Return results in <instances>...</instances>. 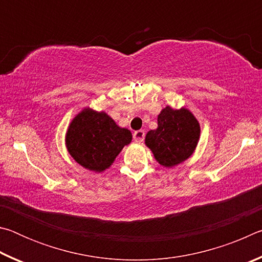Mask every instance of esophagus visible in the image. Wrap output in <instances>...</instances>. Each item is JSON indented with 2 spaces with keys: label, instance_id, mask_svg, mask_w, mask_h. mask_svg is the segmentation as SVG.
<instances>
[{
  "label": "esophagus",
  "instance_id": "esophagus-1",
  "mask_svg": "<svg viewBox=\"0 0 262 262\" xmlns=\"http://www.w3.org/2000/svg\"><path fill=\"white\" fill-rule=\"evenodd\" d=\"M144 130H136L134 132V134H133V137H134V141L137 142V143H140V142H142L144 140Z\"/></svg>",
  "mask_w": 262,
  "mask_h": 262
}]
</instances>
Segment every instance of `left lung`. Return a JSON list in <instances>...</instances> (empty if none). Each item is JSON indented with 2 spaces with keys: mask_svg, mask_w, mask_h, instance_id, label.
<instances>
[{
  "mask_svg": "<svg viewBox=\"0 0 262 262\" xmlns=\"http://www.w3.org/2000/svg\"><path fill=\"white\" fill-rule=\"evenodd\" d=\"M157 128L145 135L144 143L158 164L174 167L192 156L200 140V123L188 108L165 106L157 118Z\"/></svg>",
  "mask_w": 262,
  "mask_h": 262,
  "instance_id": "8db88e82",
  "label": "left lung"
}]
</instances>
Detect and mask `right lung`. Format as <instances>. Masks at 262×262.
Listing matches in <instances>:
<instances>
[{
  "mask_svg": "<svg viewBox=\"0 0 262 262\" xmlns=\"http://www.w3.org/2000/svg\"><path fill=\"white\" fill-rule=\"evenodd\" d=\"M132 139L130 130L118 126L104 111L84 107L70 121L64 142L69 155L79 165L101 173L111 167Z\"/></svg>",
  "mask_w": 262,
  "mask_h": 262,
  "instance_id": "1",
  "label": "right lung"
}]
</instances>
